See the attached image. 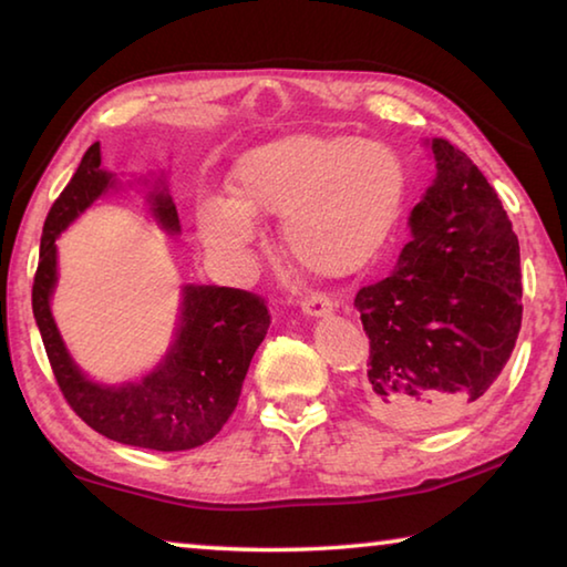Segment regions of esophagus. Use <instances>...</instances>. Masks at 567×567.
I'll return each instance as SVG.
<instances>
[{
	"label": "esophagus",
	"mask_w": 567,
	"mask_h": 567,
	"mask_svg": "<svg viewBox=\"0 0 567 567\" xmlns=\"http://www.w3.org/2000/svg\"><path fill=\"white\" fill-rule=\"evenodd\" d=\"M302 312L310 315V318H324V315L332 312V300L324 295H307L302 297Z\"/></svg>",
	"instance_id": "esophagus-1"
}]
</instances>
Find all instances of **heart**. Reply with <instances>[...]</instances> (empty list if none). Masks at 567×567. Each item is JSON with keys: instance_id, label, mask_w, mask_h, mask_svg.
Segmentation results:
<instances>
[{"instance_id": "obj_1", "label": "heart", "mask_w": 567, "mask_h": 567, "mask_svg": "<svg viewBox=\"0 0 567 567\" xmlns=\"http://www.w3.org/2000/svg\"><path fill=\"white\" fill-rule=\"evenodd\" d=\"M408 177L395 150L350 134L295 132L245 152L229 175L233 199L199 207V233L229 262L257 237L255 217H282L285 252L302 270H362L395 233Z\"/></svg>"}]
</instances>
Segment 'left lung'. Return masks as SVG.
Here are the masks:
<instances>
[{"instance_id":"1","label":"left lung","mask_w":567,"mask_h":567,"mask_svg":"<svg viewBox=\"0 0 567 567\" xmlns=\"http://www.w3.org/2000/svg\"><path fill=\"white\" fill-rule=\"evenodd\" d=\"M412 207L395 270L354 295L370 368L364 402L398 427L445 425L473 410L511 360L523 320L520 245L501 197L447 140Z\"/></svg>"}]
</instances>
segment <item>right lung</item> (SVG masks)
Masks as SVG:
<instances>
[{"mask_svg": "<svg viewBox=\"0 0 567 567\" xmlns=\"http://www.w3.org/2000/svg\"><path fill=\"white\" fill-rule=\"evenodd\" d=\"M100 165V142H94L70 185L54 199L42 229L32 310L54 380L76 415L114 443L159 453L199 447L213 440L235 412L249 360L270 328V310L260 295L247 290L185 285L175 342L150 375L120 388L84 378L56 330L50 297L56 285L54 239L94 199L114 187V175ZM150 205L167 233H179L177 207L162 177L155 182V192H150Z\"/></svg>", "mask_w": 567, "mask_h": 567, "instance_id": "add662e5", "label": "right lung"}]
</instances>
